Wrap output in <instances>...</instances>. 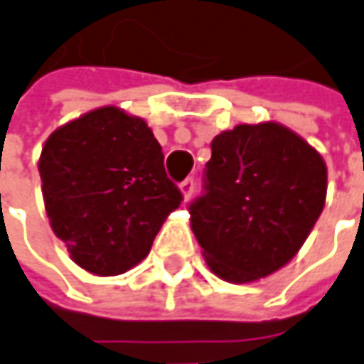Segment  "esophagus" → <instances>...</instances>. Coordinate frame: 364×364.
Returning a JSON list of instances; mask_svg holds the SVG:
<instances>
[{
	"label": "esophagus",
	"instance_id": "1",
	"mask_svg": "<svg viewBox=\"0 0 364 364\" xmlns=\"http://www.w3.org/2000/svg\"><path fill=\"white\" fill-rule=\"evenodd\" d=\"M179 187H181V193H183V197H185V201H187V199L193 195V189H195L193 177H187L185 181H181V185H179Z\"/></svg>",
	"mask_w": 364,
	"mask_h": 364
}]
</instances>
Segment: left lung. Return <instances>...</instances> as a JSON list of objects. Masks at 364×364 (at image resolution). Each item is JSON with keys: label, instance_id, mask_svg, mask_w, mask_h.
Here are the masks:
<instances>
[{"label": "left lung", "instance_id": "left-lung-1", "mask_svg": "<svg viewBox=\"0 0 364 364\" xmlns=\"http://www.w3.org/2000/svg\"><path fill=\"white\" fill-rule=\"evenodd\" d=\"M324 199L326 165L304 139L278 122L237 124L211 143L191 230L213 274L252 282L296 256Z\"/></svg>", "mask_w": 364, "mask_h": 364}]
</instances>
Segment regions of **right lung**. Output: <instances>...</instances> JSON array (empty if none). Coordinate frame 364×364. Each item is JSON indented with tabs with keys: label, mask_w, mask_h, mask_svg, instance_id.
<instances>
[{
	"label": "right lung",
	"mask_w": 364,
	"mask_h": 364,
	"mask_svg": "<svg viewBox=\"0 0 364 364\" xmlns=\"http://www.w3.org/2000/svg\"><path fill=\"white\" fill-rule=\"evenodd\" d=\"M143 119L96 108L60 127L40 155L50 225L70 257L98 276L134 268L183 195Z\"/></svg>",
	"instance_id": "obj_1"
}]
</instances>
